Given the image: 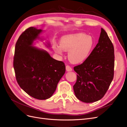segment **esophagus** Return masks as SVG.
Segmentation results:
<instances>
[{"label":"esophagus","instance_id":"obj_1","mask_svg":"<svg viewBox=\"0 0 127 127\" xmlns=\"http://www.w3.org/2000/svg\"><path fill=\"white\" fill-rule=\"evenodd\" d=\"M65 69H66L67 71H71L72 70V68H71V67L69 66V65H66V67H65Z\"/></svg>","mask_w":127,"mask_h":127}]
</instances>
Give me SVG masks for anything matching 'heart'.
<instances>
[{
    "instance_id": "1",
    "label": "heart",
    "mask_w": 127,
    "mask_h": 127,
    "mask_svg": "<svg viewBox=\"0 0 127 127\" xmlns=\"http://www.w3.org/2000/svg\"><path fill=\"white\" fill-rule=\"evenodd\" d=\"M94 45V40L92 36L85 33H78L63 36L60 40V46L54 44L53 49L60 56L63 55L64 50L68 52L69 60L72 64H78L88 58Z\"/></svg>"
}]
</instances>
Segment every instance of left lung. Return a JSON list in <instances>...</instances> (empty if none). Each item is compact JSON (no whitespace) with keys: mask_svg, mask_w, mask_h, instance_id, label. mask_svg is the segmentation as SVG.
Returning <instances> with one entry per match:
<instances>
[{"mask_svg":"<svg viewBox=\"0 0 127 127\" xmlns=\"http://www.w3.org/2000/svg\"><path fill=\"white\" fill-rule=\"evenodd\" d=\"M114 63L113 44L102 28L98 42L88 58L73 68L78 73L73 85L77 98L84 103L102 98L114 78Z\"/></svg>","mask_w":127,"mask_h":127,"instance_id":"8db88e82","label":"left lung"}]
</instances>
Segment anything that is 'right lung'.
<instances>
[{
	"instance_id": "1",
	"label": "right lung",
	"mask_w": 127,
	"mask_h": 127,
	"mask_svg": "<svg viewBox=\"0 0 127 127\" xmlns=\"http://www.w3.org/2000/svg\"><path fill=\"white\" fill-rule=\"evenodd\" d=\"M42 32L34 27L25 30L16 43L13 58L16 78L20 88L40 100L51 97L65 71L64 62L33 46L34 40L39 38Z\"/></svg>"
}]
</instances>
